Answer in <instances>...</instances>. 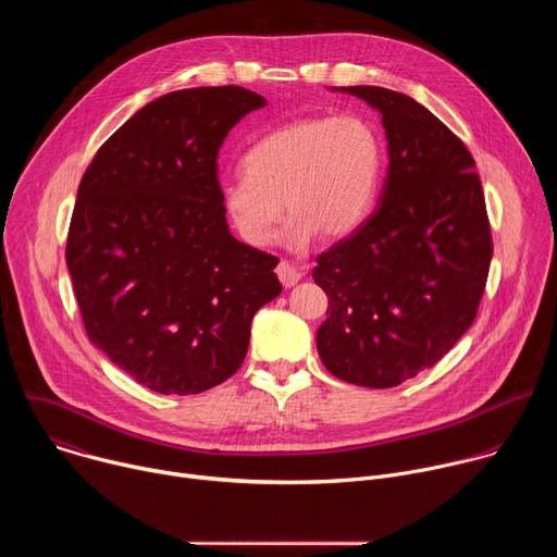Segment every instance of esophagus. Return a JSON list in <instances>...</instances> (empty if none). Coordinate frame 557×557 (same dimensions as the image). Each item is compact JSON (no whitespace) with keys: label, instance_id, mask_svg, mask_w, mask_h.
<instances>
[{"label":"esophagus","instance_id":"obj_1","mask_svg":"<svg viewBox=\"0 0 557 557\" xmlns=\"http://www.w3.org/2000/svg\"><path fill=\"white\" fill-rule=\"evenodd\" d=\"M275 273H277V277H280V282H282V286L284 288H290V286H295L299 280H301V269H297V267H293L290 262H286V260H282L280 264H277V269H275Z\"/></svg>","mask_w":557,"mask_h":557}]
</instances>
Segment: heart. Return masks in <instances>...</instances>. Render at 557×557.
I'll return each instance as SVG.
<instances>
[{"instance_id": "obj_1", "label": "heart", "mask_w": 557, "mask_h": 557, "mask_svg": "<svg viewBox=\"0 0 557 557\" xmlns=\"http://www.w3.org/2000/svg\"><path fill=\"white\" fill-rule=\"evenodd\" d=\"M245 172L222 185V207L251 247L275 240L299 251L317 235L352 233L368 215L383 168V145L366 119L306 116L262 136L245 153Z\"/></svg>"}]
</instances>
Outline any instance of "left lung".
Masks as SVG:
<instances>
[{
    "label": "left lung",
    "instance_id": "obj_1",
    "mask_svg": "<svg viewBox=\"0 0 557 557\" xmlns=\"http://www.w3.org/2000/svg\"><path fill=\"white\" fill-rule=\"evenodd\" d=\"M374 110L389 165L376 209L317 256L329 295L317 350L331 374L394 387L432 368L473 324L494 253L485 194L465 143L414 99L344 88Z\"/></svg>",
    "mask_w": 557,
    "mask_h": 557
}]
</instances>
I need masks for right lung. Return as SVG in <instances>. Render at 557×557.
I'll use <instances>...</instances> for the list:
<instances>
[{
    "mask_svg": "<svg viewBox=\"0 0 557 557\" xmlns=\"http://www.w3.org/2000/svg\"><path fill=\"white\" fill-rule=\"evenodd\" d=\"M264 99L240 86L147 103L95 153L65 262L90 342L136 383L198 394L243 366L277 258L228 233L218 149Z\"/></svg>",
    "mask_w": 557,
    "mask_h": 557,
    "instance_id": "add662e5",
    "label": "right lung"
}]
</instances>
